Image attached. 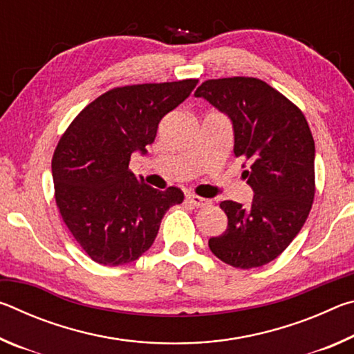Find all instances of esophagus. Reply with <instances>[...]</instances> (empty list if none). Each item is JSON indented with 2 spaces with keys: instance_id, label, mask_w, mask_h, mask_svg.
<instances>
[{
  "instance_id": "1",
  "label": "esophagus",
  "mask_w": 354,
  "mask_h": 354,
  "mask_svg": "<svg viewBox=\"0 0 354 354\" xmlns=\"http://www.w3.org/2000/svg\"><path fill=\"white\" fill-rule=\"evenodd\" d=\"M185 201L189 203L190 206H195V207H206L207 205H211V201L206 200V198H201V196H196V195H185Z\"/></svg>"
}]
</instances>
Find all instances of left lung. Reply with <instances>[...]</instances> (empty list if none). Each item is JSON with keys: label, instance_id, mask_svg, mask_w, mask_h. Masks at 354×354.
I'll return each mask as SVG.
<instances>
[{"label": "left lung", "instance_id": "8db88e82", "mask_svg": "<svg viewBox=\"0 0 354 354\" xmlns=\"http://www.w3.org/2000/svg\"><path fill=\"white\" fill-rule=\"evenodd\" d=\"M195 97L231 120L234 156L248 162L242 176L254 194L250 206L220 203L227 226L209 239V248L232 267L266 266L289 247L313 206L315 145L309 124L295 104L256 77L209 80Z\"/></svg>", "mask_w": 354, "mask_h": 354}]
</instances>
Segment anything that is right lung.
I'll return each mask as SVG.
<instances>
[{
    "label": "right lung",
    "instance_id": "obj_1",
    "mask_svg": "<svg viewBox=\"0 0 354 354\" xmlns=\"http://www.w3.org/2000/svg\"><path fill=\"white\" fill-rule=\"evenodd\" d=\"M198 81L137 84L106 92L84 107L53 156L56 203L81 248L101 266H124L145 253L178 187L153 189L129 171L131 154H147L159 122Z\"/></svg>",
    "mask_w": 354,
    "mask_h": 354
}]
</instances>
